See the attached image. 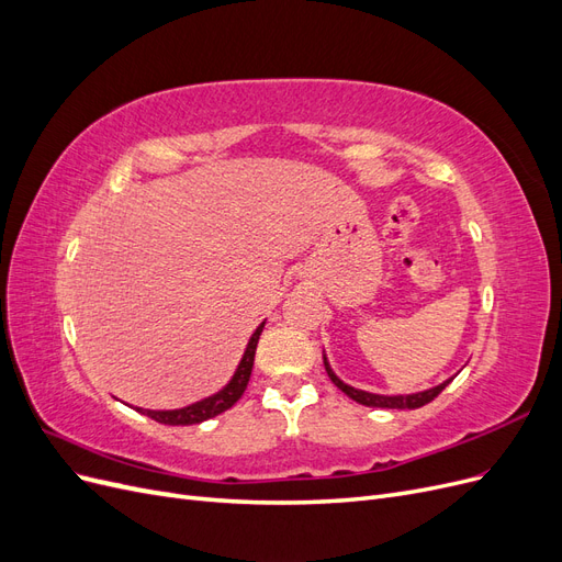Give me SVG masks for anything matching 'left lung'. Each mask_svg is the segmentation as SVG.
<instances>
[{
    "mask_svg": "<svg viewBox=\"0 0 562 562\" xmlns=\"http://www.w3.org/2000/svg\"><path fill=\"white\" fill-rule=\"evenodd\" d=\"M323 366H326L328 378L333 380V384H335L337 389H342L349 398H353L356 403H361V405H368V407H394V411H415V407H422V405L431 403V401L440 394V391H443V389L452 382V378H450V380L443 382V384H438V386H434V389H429V391H419V394H411V396H380V394H368V391H359V389H353V386L345 384V382L339 380V378L335 375V372L330 370V366H328V361H326V353H323Z\"/></svg>",
    "mask_w": 562,
    "mask_h": 562,
    "instance_id": "obj_1",
    "label": "left lung"
}]
</instances>
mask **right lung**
Returning <instances> with one entry per match:
<instances>
[{"label":"right lung","instance_id":"right-lung-1","mask_svg":"<svg viewBox=\"0 0 562 562\" xmlns=\"http://www.w3.org/2000/svg\"><path fill=\"white\" fill-rule=\"evenodd\" d=\"M262 328H265V323H260L258 330L252 333L239 368H236L234 378L229 380V384L223 391H217L215 396H209V398H203L199 403L180 407V411H143V415L151 417L159 424H171V427H187V424L206 422V419H211L220 413L229 411V407L244 396V391L248 386L250 372H252V361H255V349H258V339H260ZM138 411H140V407H138Z\"/></svg>","mask_w":562,"mask_h":562}]
</instances>
